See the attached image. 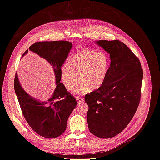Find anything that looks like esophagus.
Wrapping results in <instances>:
<instances>
[{"label":"esophagus","mask_w":160,"mask_h":160,"mask_svg":"<svg viewBox=\"0 0 160 160\" xmlns=\"http://www.w3.org/2000/svg\"><path fill=\"white\" fill-rule=\"evenodd\" d=\"M76 99L77 101V102L78 103H81V102H83V99H82L81 98H80V97H77L76 98Z\"/></svg>","instance_id":"1"}]
</instances>
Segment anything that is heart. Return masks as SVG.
Segmentation results:
<instances>
[{
    "label": "heart",
    "instance_id": "b5f03b06",
    "mask_svg": "<svg viewBox=\"0 0 160 160\" xmlns=\"http://www.w3.org/2000/svg\"><path fill=\"white\" fill-rule=\"evenodd\" d=\"M109 69L108 58L102 52L82 50L72 55L62 66L61 76L67 89L73 90L78 84V74L82 82L73 93L86 94L103 83Z\"/></svg>",
    "mask_w": 160,
    "mask_h": 160
}]
</instances>
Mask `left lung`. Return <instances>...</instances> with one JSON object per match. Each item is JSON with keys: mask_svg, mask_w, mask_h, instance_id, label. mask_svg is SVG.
<instances>
[{"mask_svg": "<svg viewBox=\"0 0 160 160\" xmlns=\"http://www.w3.org/2000/svg\"><path fill=\"white\" fill-rule=\"evenodd\" d=\"M109 55L110 67L103 83L85 96L90 132L108 139L126 128L139 103L143 69L138 58L118 40L96 41Z\"/></svg>", "mask_w": 160, "mask_h": 160, "instance_id": "8db88e82", "label": "left lung"}]
</instances>
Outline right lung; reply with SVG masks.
Instances as JSON below:
<instances>
[{"label":"right lung","instance_id":"obj_1","mask_svg":"<svg viewBox=\"0 0 160 160\" xmlns=\"http://www.w3.org/2000/svg\"><path fill=\"white\" fill-rule=\"evenodd\" d=\"M72 47L71 42L57 41L37 42L28 49L49 62L55 74L56 88L47 101L37 99L28 94L22 88L16 73L14 90L24 117L34 132L42 137L52 139L63 133L69 115L77 105L75 98L60 82L61 67ZM28 51L27 49L24 52L22 57Z\"/></svg>","mask_w":160,"mask_h":160}]
</instances>
